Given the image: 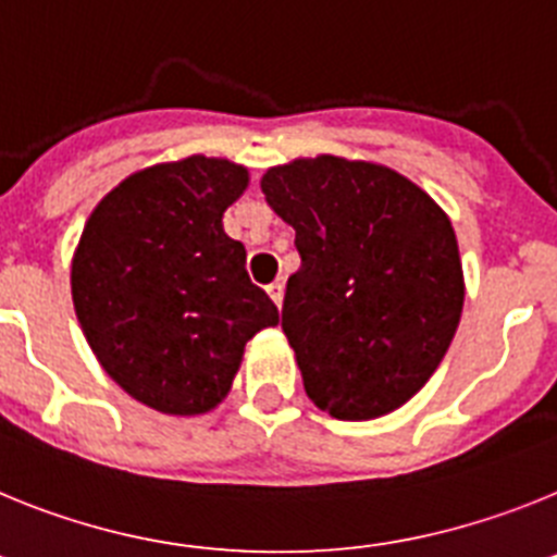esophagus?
Wrapping results in <instances>:
<instances>
[{
  "mask_svg": "<svg viewBox=\"0 0 557 557\" xmlns=\"http://www.w3.org/2000/svg\"><path fill=\"white\" fill-rule=\"evenodd\" d=\"M265 292H269V297L274 299V306H283V297H285V285L283 283H272L269 285V288H265Z\"/></svg>",
  "mask_w": 557,
  "mask_h": 557,
  "instance_id": "obj_1",
  "label": "esophagus"
}]
</instances>
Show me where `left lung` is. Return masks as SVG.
<instances>
[{
  "label": "left lung",
  "mask_w": 557,
  "mask_h": 557,
  "mask_svg": "<svg viewBox=\"0 0 557 557\" xmlns=\"http://www.w3.org/2000/svg\"><path fill=\"white\" fill-rule=\"evenodd\" d=\"M260 190L297 232L283 333L308 398L338 420L395 412L432 379L462 317L451 219L393 168L333 153L269 168Z\"/></svg>",
  "instance_id": "8db88e82"
}]
</instances>
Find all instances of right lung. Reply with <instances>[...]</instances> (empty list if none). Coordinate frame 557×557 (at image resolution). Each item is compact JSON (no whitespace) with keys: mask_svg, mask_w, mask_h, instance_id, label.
Instances as JSON below:
<instances>
[{"mask_svg":"<svg viewBox=\"0 0 557 557\" xmlns=\"http://www.w3.org/2000/svg\"><path fill=\"white\" fill-rule=\"evenodd\" d=\"M249 185L219 157L162 162L100 198L72 255V302L114 384L164 414H205L226 398L244 347L280 322L224 232Z\"/></svg>","mask_w":557,"mask_h":557,"instance_id":"obj_1","label":"right lung"}]
</instances>
